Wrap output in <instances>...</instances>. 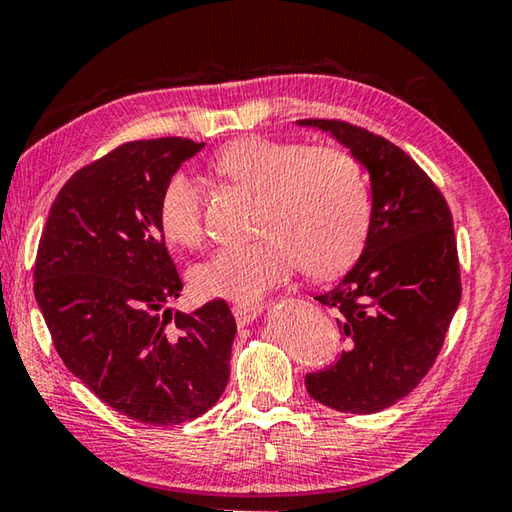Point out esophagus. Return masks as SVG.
I'll use <instances>...</instances> for the list:
<instances>
[{
  "label": "esophagus",
  "instance_id": "obj_1",
  "mask_svg": "<svg viewBox=\"0 0 512 512\" xmlns=\"http://www.w3.org/2000/svg\"><path fill=\"white\" fill-rule=\"evenodd\" d=\"M232 315H235V320H237L239 327H246V324L255 322L259 315H262V306L255 304V302L235 304V306H232Z\"/></svg>",
  "mask_w": 512,
  "mask_h": 512
}]
</instances>
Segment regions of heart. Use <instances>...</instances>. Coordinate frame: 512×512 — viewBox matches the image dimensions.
<instances>
[{"label":"heart","mask_w":512,"mask_h":512,"mask_svg":"<svg viewBox=\"0 0 512 512\" xmlns=\"http://www.w3.org/2000/svg\"><path fill=\"white\" fill-rule=\"evenodd\" d=\"M219 174L259 194L262 239L217 250L192 268L201 297L255 302L302 264L336 273L360 253L369 228V194L360 167L333 147L241 138L217 154ZM159 226L174 246L203 239V192L190 174H174L159 199Z\"/></svg>","instance_id":"b5f03b06"}]
</instances>
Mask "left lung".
I'll list each match as a JSON object with an SVG mask.
<instances>
[{
    "label": "left lung",
    "mask_w": 512,
    "mask_h": 512,
    "mask_svg": "<svg viewBox=\"0 0 512 512\" xmlns=\"http://www.w3.org/2000/svg\"><path fill=\"white\" fill-rule=\"evenodd\" d=\"M349 150L369 176L365 246L351 271L315 297L340 311L336 365L306 374L331 410L374 414L407 396L439 356L461 300L457 241L441 192L401 147L340 120H295Z\"/></svg>",
    "instance_id": "8db88e82"
}]
</instances>
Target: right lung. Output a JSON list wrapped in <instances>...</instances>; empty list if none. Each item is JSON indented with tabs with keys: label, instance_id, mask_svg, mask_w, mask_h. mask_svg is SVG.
Returning <instances> with one entry per match:
<instances>
[{
	"label": "right lung",
	"instance_id": "add662e5",
	"mask_svg": "<svg viewBox=\"0 0 512 512\" xmlns=\"http://www.w3.org/2000/svg\"><path fill=\"white\" fill-rule=\"evenodd\" d=\"M203 147L152 138L82 167L55 197L37 248L33 291L62 362L102 403L150 425L206 414L230 374L237 322L228 304L167 306L183 282L159 199Z\"/></svg>",
	"mask_w": 512,
	"mask_h": 512
}]
</instances>
